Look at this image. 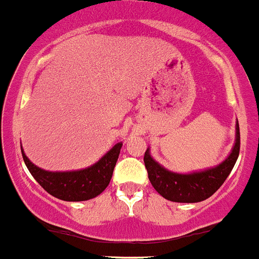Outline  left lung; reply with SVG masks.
Returning <instances> with one entry per match:
<instances>
[{"mask_svg": "<svg viewBox=\"0 0 259 259\" xmlns=\"http://www.w3.org/2000/svg\"><path fill=\"white\" fill-rule=\"evenodd\" d=\"M240 154V126H236V143L230 155L214 168L193 174H175L163 168L146 150L143 160L149 179L164 199L177 203H199L216 192L229 177Z\"/></svg>", "mask_w": 259, "mask_h": 259, "instance_id": "obj_1", "label": "left lung"}]
</instances>
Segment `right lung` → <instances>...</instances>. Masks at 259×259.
<instances>
[{"instance_id":"obj_1","label":"right lung","mask_w":259,"mask_h":259,"mask_svg":"<svg viewBox=\"0 0 259 259\" xmlns=\"http://www.w3.org/2000/svg\"><path fill=\"white\" fill-rule=\"evenodd\" d=\"M121 147L122 143H116L113 149H110L93 166L69 172H50L42 170L30 162L23 150L22 156L34 179L50 195L66 201H84L96 197L108 187Z\"/></svg>"}]
</instances>
